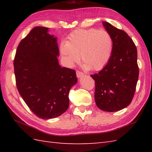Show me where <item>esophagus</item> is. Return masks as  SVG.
Masks as SVG:
<instances>
[{"mask_svg": "<svg viewBox=\"0 0 152 152\" xmlns=\"http://www.w3.org/2000/svg\"><path fill=\"white\" fill-rule=\"evenodd\" d=\"M83 75H84V74H83V72H80V71H78V70L76 71V76H77V78H81V77L83 76Z\"/></svg>", "mask_w": 152, "mask_h": 152, "instance_id": "34e87169", "label": "esophagus"}]
</instances>
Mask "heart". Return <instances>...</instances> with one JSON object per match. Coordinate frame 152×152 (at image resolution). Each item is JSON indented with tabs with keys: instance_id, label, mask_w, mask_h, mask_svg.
I'll return each instance as SVG.
<instances>
[{
	"instance_id": "heart-1",
	"label": "heart",
	"mask_w": 152,
	"mask_h": 152,
	"mask_svg": "<svg viewBox=\"0 0 152 152\" xmlns=\"http://www.w3.org/2000/svg\"><path fill=\"white\" fill-rule=\"evenodd\" d=\"M112 46V37L107 31L91 28L71 33L66 42L61 43L60 51L67 66H73L81 56L85 69L97 71L108 62Z\"/></svg>"
}]
</instances>
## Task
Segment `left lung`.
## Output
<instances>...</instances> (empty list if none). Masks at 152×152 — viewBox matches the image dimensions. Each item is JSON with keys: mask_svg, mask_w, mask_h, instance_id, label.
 I'll return each mask as SVG.
<instances>
[{"mask_svg": "<svg viewBox=\"0 0 152 152\" xmlns=\"http://www.w3.org/2000/svg\"><path fill=\"white\" fill-rule=\"evenodd\" d=\"M110 34L113 46L106 66L93 75L95 81V100L103 111L116 112L127 107L133 98L138 79L137 50L133 41L125 31L102 21Z\"/></svg>", "mask_w": 152, "mask_h": 152, "instance_id": "1", "label": "left lung"}]
</instances>
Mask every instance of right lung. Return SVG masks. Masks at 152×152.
Masks as SVG:
<instances>
[{"mask_svg": "<svg viewBox=\"0 0 152 152\" xmlns=\"http://www.w3.org/2000/svg\"><path fill=\"white\" fill-rule=\"evenodd\" d=\"M36 27L19 43L14 61L16 86L31 110L43 119L57 118L69 108L75 70L61 67L57 37Z\"/></svg>", "mask_w": 152, "mask_h": 152, "instance_id": "right-lung-1", "label": "right lung"}]
</instances>
